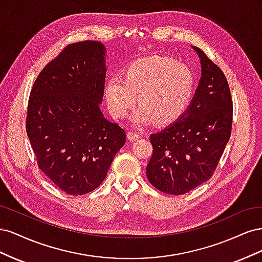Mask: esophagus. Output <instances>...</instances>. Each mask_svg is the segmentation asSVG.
I'll list each match as a JSON object with an SVG mask.
<instances>
[{
  "instance_id": "obj_1",
  "label": "esophagus",
  "mask_w": 262,
  "mask_h": 262,
  "mask_svg": "<svg viewBox=\"0 0 262 262\" xmlns=\"http://www.w3.org/2000/svg\"><path fill=\"white\" fill-rule=\"evenodd\" d=\"M126 138H128L129 141H136V140H139L141 138V136L139 133H136V132H128V134H126Z\"/></svg>"
}]
</instances>
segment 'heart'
Instances as JSON below:
<instances>
[{"mask_svg":"<svg viewBox=\"0 0 262 262\" xmlns=\"http://www.w3.org/2000/svg\"><path fill=\"white\" fill-rule=\"evenodd\" d=\"M194 91V76L187 66L168 58L150 57L133 62L124 77L110 76L105 96L110 114L117 119L141 105L132 115L137 125L169 124L186 112Z\"/></svg>","mask_w":262,"mask_h":262,"instance_id":"b5f03b06","label":"heart"}]
</instances>
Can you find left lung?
I'll use <instances>...</instances> for the list:
<instances>
[{"label":"left lung","instance_id":"1","mask_svg":"<svg viewBox=\"0 0 262 262\" xmlns=\"http://www.w3.org/2000/svg\"><path fill=\"white\" fill-rule=\"evenodd\" d=\"M201 77L191 102L175 122L150 134L153 155L148 181L162 192L179 195L209 180L231 137L233 102L222 70L196 47Z\"/></svg>","mask_w":262,"mask_h":262}]
</instances>
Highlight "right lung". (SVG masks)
<instances>
[{
	"label": "right lung",
	"mask_w": 262,
	"mask_h": 262,
	"mask_svg": "<svg viewBox=\"0 0 262 262\" xmlns=\"http://www.w3.org/2000/svg\"><path fill=\"white\" fill-rule=\"evenodd\" d=\"M106 48L99 41L68 46L31 89L26 131L38 167L72 195L89 193L107 176L125 132L101 113Z\"/></svg>",
	"instance_id": "obj_1"
}]
</instances>
